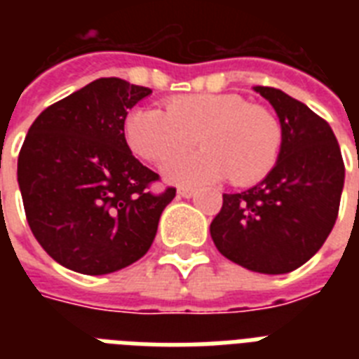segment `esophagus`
Returning a JSON list of instances; mask_svg holds the SVG:
<instances>
[{
  "label": "esophagus",
  "instance_id": "obj_1",
  "mask_svg": "<svg viewBox=\"0 0 359 359\" xmlns=\"http://www.w3.org/2000/svg\"><path fill=\"white\" fill-rule=\"evenodd\" d=\"M177 194H179V197H191L194 194H196V188H188V186H180L179 190H177Z\"/></svg>",
  "mask_w": 359,
  "mask_h": 359
}]
</instances>
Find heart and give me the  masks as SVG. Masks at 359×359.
I'll list each match as a JSON object with an SVG mask.
<instances>
[{
    "label": "heart",
    "instance_id": "heart-1",
    "mask_svg": "<svg viewBox=\"0 0 359 359\" xmlns=\"http://www.w3.org/2000/svg\"><path fill=\"white\" fill-rule=\"evenodd\" d=\"M124 137L134 154L154 163L168 162L199 139L205 149L163 165V177L175 184L227 177L251 184L273 168L281 149L276 115L233 93L175 97L165 102V111L132 109L124 119Z\"/></svg>",
    "mask_w": 359,
    "mask_h": 359
}]
</instances>
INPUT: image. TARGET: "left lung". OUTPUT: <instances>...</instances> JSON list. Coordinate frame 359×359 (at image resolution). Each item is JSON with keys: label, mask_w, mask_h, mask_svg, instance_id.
I'll return each mask as SVG.
<instances>
[{"label": "left lung", "mask_w": 359, "mask_h": 359, "mask_svg": "<svg viewBox=\"0 0 359 359\" xmlns=\"http://www.w3.org/2000/svg\"><path fill=\"white\" fill-rule=\"evenodd\" d=\"M253 89L279 117L278 162L250 190L224 194L210 236L222 255L251 272L287 273L309 261L334 229L345 163L323 117L279 89Z\"/></svg>", "instance_id": "8db88e82"}]
</instances>
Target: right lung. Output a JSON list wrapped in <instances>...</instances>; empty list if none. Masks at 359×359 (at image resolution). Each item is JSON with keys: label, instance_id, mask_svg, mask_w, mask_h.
I'll return each instance as SVG.
<instances>
[{"label": "right lung", "instance_id": "1", "mask_svg": "<svg viewBox=\"0 0 359 359\" xmlns=\"http://www.w3.org/2000/svg\"><path fill=\"white\" fill-rule=\"evenodd\" d=\"M149 87L100 78L46 108L25 135L18 186L25 218L61 266L104 276L145 255L175 188L132 154L124 119Z\"/></svg>", "mask_w": 359, "mask_h": 359}]
</instances>
